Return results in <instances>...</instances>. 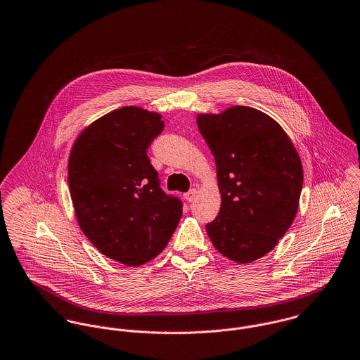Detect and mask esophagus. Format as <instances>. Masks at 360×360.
<instances>
[{
    "label": "esophagus",
    "mask_w": 360,
    "mask_h": 360,
    "mask_svg": "<svg viewBox=\"0 0 360 360\" xmlns=\"http://www.w3.org/2000/svg\"><path fill=\"white\" fill-rule=\"evenodd\" d=\"M196 196H198V191H196L195 188H193V190H190L187 194H184V198H186L187 202H194Z\"/></svg>",
    "instance_id": "obj_1"
}]
</instances>
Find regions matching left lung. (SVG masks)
I'll return each instance as SVG.
<instances>
[{
	"label": "left lung",
	"mask_w": 360,
	"mask_h": 360,
	"mask_svg": "<svg viewBox=\"0 0 360 360\" xmlns=\"http://www.w3.org/2000/svg\"><path fill=\"white\" fill-rule=\"evenodd\" d=\"M196 125L214 157L221 194L206 232L224 257L256 262L295 221L304 179L295 144L274 118L248 105L198 114Z\"/></svg>",
	"instance_id": "8db88e82"
}]
</instances>
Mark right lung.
Wrapping results in <instances>:
<instances>
[{"label":"right lung","mask_w":360,"mask_h":360,"mask_svg":"<svg viewBox=\"0 0 360 360\" xmlns=\"http://www.w3.org/2000/svg\"><path fill=\"white\" fill-rule=\"evenodd\" d=\"M162 115L141 107L114 110L78 134L68 157L77 221L104 256L128 266L155 259L181 214V200L160 187L147 148Z\"/></svg>","instance_id":"obj_1"}]
</instances>
